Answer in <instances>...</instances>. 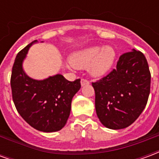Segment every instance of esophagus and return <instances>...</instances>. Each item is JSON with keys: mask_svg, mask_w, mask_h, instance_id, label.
I'll return each instance as SVG.
<instances>
[{"mask_svg": "<svg viewBox=\"0 0 159 159\" xmlns=\"http://www.w3.org/2000/svg\"><path fill=\"white\" fill-rule=\"evenodd\" d=\"M89 82L88 80L86 79L81 80V85H82V87L85 86V85H89Z\"/></svg>", "mask_w": 159, "mask_h": 159, "instance_id": "obj_1", "label": "esophagus"}]
</instances>
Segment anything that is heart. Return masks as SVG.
Listing matches in <instances>:
<instances>
[{
	"label": "heart",
	"instance_id": "1",
	"mask_svg": "<svg viewBox=\"0 0 159 159\" xmlns=\"http://www.w3.org/2000/svg\"><path fill=\"white\" fill-rule=\"evenodd\" d=\"M116 52L111 46L89 47L76 52L70 56V64L75 68L88 70L92 76L100 77L106 75L113 66Z\"/></svg>",
	"mask_w": 159,
	"mask_h": 159
}]
</instances>
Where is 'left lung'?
<instances>
[{
    "instance_id": "left-lung-1",
    "label": "left lung",
    "mask_w": 159,
    "mask_h": 159,
    "mask_svg": "<svg viewBox=\"0 0 159 159\" xmlns=\"http://www.w3.org/2000/svg\"><path fill=\"white\" fill-rule=\"evenodd\" d=\"M92 85L100 123L111 129L129 127L143 111L150 93L151 74L146 57L132 49L120 56L116 69Z\"/></svg>"
}]
</instances>
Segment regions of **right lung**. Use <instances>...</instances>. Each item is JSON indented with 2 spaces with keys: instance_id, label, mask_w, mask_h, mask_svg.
Segmentation results:
<instances>
[{
  "instance_id": "obj_1",
  "label": "right lung",
  "mask_w": 159,
  "mask_h": 159,
  "mask_svg": "<svg viewBox=\"0 0 159 159\" xmlns=\"http://www.w3.org/2000/svg\"><path fill=\"white\" fill-rule=\"evenodd\" d=\"M36 40L17 54L11 76L12 100L19 115L26 123L42 132L63 129L69 118L71 100L81 88L80 79L66 80L61 74L42 80L30 77L23 64Z\"/></svg>"
}]
</instances>
